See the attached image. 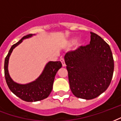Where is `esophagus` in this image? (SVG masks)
Segmentation results:
<instances>
[{"label":"esophagus","mask_w":121,"mask_h":121,"mask_svg":"<svg viewBox=\"0 0 121 121\" xmlns=\"http://www.w3.org/2000/svg\"><path fill=\"white\" fill-rule=\"evenodd\" d=\"M60 61L61 62V63H62V66L63 67H65V60H64V58H61L60 59Z\"/></svg>","instance_id":"34e87169"}]
</instances>
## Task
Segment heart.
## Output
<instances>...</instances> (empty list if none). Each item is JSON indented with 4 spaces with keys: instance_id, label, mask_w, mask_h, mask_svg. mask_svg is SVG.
I'll return each instance as SVG.
<instances>
[{
    "instance_id": "1",
    "label": "heart",
    "mask_w": 121,
    "mask_h": 121,
    "mask_svg": "<svg viewBox=\"0 0 121 121\" xmlns=\"http://www.w3.org/2000/svg\"><path fill=\"white\" fill-rule=\"evenodd\" d=\"M77 40H78L77 38H73L72 39H71L70 41L69 42V45H72L73 44H74L76 42ZM84 43H85V42H84L83 40H81V41L78 43V47H81V46H82V45H84Z\"/></svg>"
}]
</instances>
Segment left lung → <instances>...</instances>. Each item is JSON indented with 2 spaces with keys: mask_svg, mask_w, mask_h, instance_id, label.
I'll list each match as a JSON object with an SVG mask.
<instances>
[{
  "mask_svg": "<svg viewBox=\"0 0 121 121\" xmlns=\"http://www.w3.org/2000/svg\"><path fill=\"white\" fill-rule=\"evenodd\" d=\"M90 34V44L65 56L72 94L87 100L97 97L108 88L114 69L109 45L97 34Z\"/></svg>",
  "mask_w": 121,
  "mask_h": 121,
  "instance_id": "1",
  "label": "left lung"
}]
</instances>
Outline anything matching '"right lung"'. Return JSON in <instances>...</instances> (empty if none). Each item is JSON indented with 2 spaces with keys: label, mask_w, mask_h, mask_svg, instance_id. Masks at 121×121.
<instances>
[{
  "label": "right lung",
  "mask_w": 121,
  "mask_h": 121,
  "mask_svg": "<svg viewBox=\"0 0 121 121\" xmlns=\"http://www.w3.org/2000/svg\"><path fill=\"white\" fill-rule=\"evenodd\" d=\"M33 35V34H29L24 36L17 43L13 45L4 61V75L8 87L17 97L27 102L38 101L47 98L51 92L56 73L62 67L60 61H49L45 65L40 76L35 81L27 84H19L11 78L8 72V63L11 54L22 40L31 38Z\"/></svg>",
  "instance_id": "obj_1"
}]
</instances>
